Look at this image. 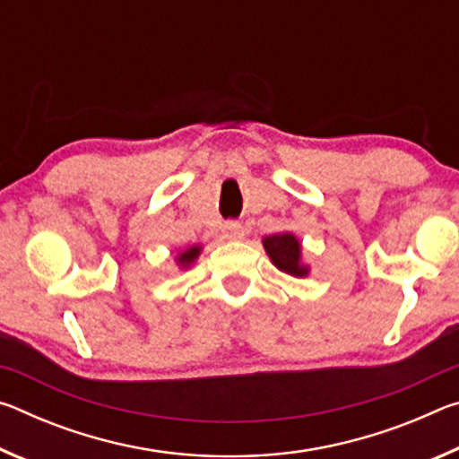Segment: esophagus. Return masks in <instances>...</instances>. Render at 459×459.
Listing matches in <instances>:
<instances>
[{
    "instance_id": "esophagus-1",
    "label": "esophagus",
    "mask_w": 459,
    "mask_h": 459,
    "mask_svg": "<svg viewBox=\"0 0 459 459\" xmlns=\"http://www.w3.org/2000/svg\"><path fill=\"white\" fill-rule=\"evenodd\" d=\"M222 235H224V238H229V240H238V238L245 237V230L238 222H227V224H224V229H222Z\"/></svg>"
}]
</instances>
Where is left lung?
I'll return each instance as SVG.
<instances>
[{"label":"left lung","mask_w":459,"mask_h":459,"mask_svg":"<svg viewBox=\"0 0 459 459\" xmlns=\"http://www.w3.org/2000/svg\"><path fill=\"white\" fill-rule=\"evenodd\" d=\"M263 248H265L269 261L285 275L301 279L307 277L309 271H312L304 259V247L290 230L265 237L263 238Z\"/></svg>","instance_id":"1"}]
</instances>
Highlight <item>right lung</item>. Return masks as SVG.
Instances as JSON below:
<instances>
[{
	"label": "right lung",
	"mask_w": 459,
	"mask_h": 459,
	"mask_svg": "<svg viewBox=\"0 0 459 459\" xmlns=\"http://www.w3.org/2000/svg\"><path fill=\"white\" fill-rule=\"evenodd\" d=\"M200 253H202V245H192V247H188L186 248V251H180L176 255V265H178V269L180 271H184V269H188V267H192L194 263H196V259L200 257Z\"/></svg>",
	"instance_id": "right-lung-1"
}]
</instances>
